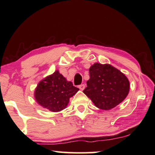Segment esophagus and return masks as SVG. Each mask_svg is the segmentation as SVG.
Instances as JSON below:
<instances>
[{"instance_id":"1","label":"esophagus","mask_w":155,"mask_h":155,"mask_svg":"<svg viewBox=\"0 0 155 155\" xmlns=\"http://www.w3.org/2000/svg\"><path fill=\"white\" fill-rule=\"evenodd\" d=\"M78 88H79V89H80L81 91L84 90V88H85V85H84V84L79 85V86H78Z\"/></svg>"}]
</instances>
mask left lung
Instances as JSON below:
<instances>
[{"label":"left lung","mask_w":155,"mask_h":155,"mask_svg":"<svg viewBox=\"0 0 155 155\" xmlns=\"http://www.w3.org/2000/svg\"><path fill=\"white\" fill-rule=\"evenodd\" d=\"M90 78L84 92L97 108L110 110L126 98L129 81L119 69L109 64L95 63L89 69Z\"/></svg>","instance_id":"left-lung-1"}]
</instances>
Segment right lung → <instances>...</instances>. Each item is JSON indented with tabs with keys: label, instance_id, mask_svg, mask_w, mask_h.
Listing matches in <instances>:
<instances>
[{
	"label": "right lung",
	"instance_id": "add662e5",
	"mask_svg": "<svg viewBox=\"0 0 155 155\" xmlns=\"http://www.w3.org/2000/svg\"><path fill=\"white\" fill-rule=\"evenodd\" d=\"M78 90L57 70L38 83L34 97L43 107L51 112H60L66 107L69 98Z\"/></svg>",
	"mask_w": 155,
	"mask_h": 155
}]
</instances>
